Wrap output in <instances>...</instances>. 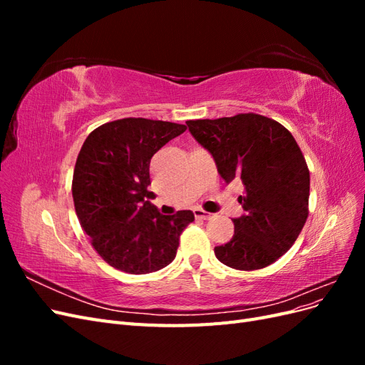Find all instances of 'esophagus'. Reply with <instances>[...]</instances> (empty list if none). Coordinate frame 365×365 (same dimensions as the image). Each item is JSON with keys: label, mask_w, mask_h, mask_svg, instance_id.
<instances>
[{"label": "esophagus", "mask_w": 365, "mask_h": 365, "mask_svg": "<svg viewBox=\"0 0 365 365\" xmlns=\"http://www.w3.org/2000/svg\"><path fill=\"white\" fill-rule=\"evenodd\" d=\"M193 213H195V217H196V219H204V220H208V219H212V217H213V215H212V213H208V212H205V210H200V208L193 210Z\"/></svg>", "instance_id": "1"}]
</instances>
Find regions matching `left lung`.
<instances>
[{"label": "left lung", "instance_id": "obj_1", "mask_svg": "<svg viewBox=\"0 0 365 365\" xmlns=\"http://www.w3.org/2000/svg\"><path fill=\"white\" fill-rule=\"evenodd\" d=\"M212 153L225 182L240 181L245 215L235 235L215 248L219 262L240 271L268 267L288 251L309 215V169L291 132L260 114L185 121Z\"/></svg>", "mask_w": 365, "mask_h": 365}]
</instances>
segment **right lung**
Returning <instances> with one entry per match:
<instances>
[{"label": "right lung", "instance_id": "1", "mask_svg": "<svg viewBox=\"0 0 365 365\" xmlns=\"http://www.w3.org/2000/svg\"><path fill=\"white\" fill-rule=\"evenodd\" d=\"M185 125L149 118H120L96 128L77 155L73 201L93 248L113 268L129 274L158 271L175 259L190 210L161 215L149 164L153 153L181 135Z\"/></svg>", "mask_w": 365, "mask_h": 365}]
</instances>
